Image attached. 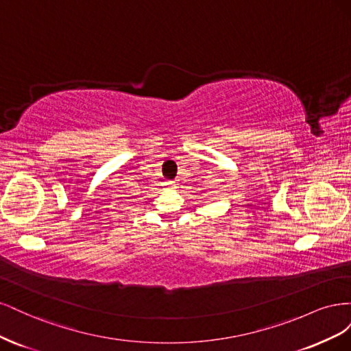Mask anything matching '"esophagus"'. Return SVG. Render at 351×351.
<instances>
[{
	"mask_svg": "<svg viewBox=\"0 0 351 351\" xmlns=\"http://www.w3.org/2000/svg\"><path fill=\"white\" fill-rule=\"evenodd\" d=\"M168 186H173V182H169V183H167Z\"/></svg>",
	"mask_w": 351,
	"mask_h": 351,
	"instance_id": "obj_1",
	"label": "esophagus"
}]
</instances>
